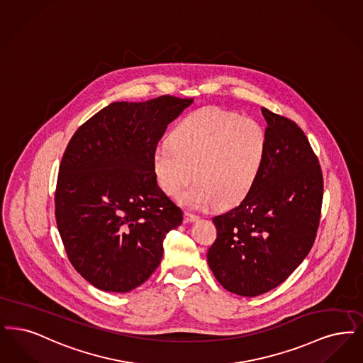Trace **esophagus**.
Segmentation results:
<instances>
[{
    "mask_svg": "<svg viewBox=\"0 0 363 363\" xmlns=\"http://www.w3.org/2000/svg\"><path fill=\"white\" fill-rule=\"evenodd\" d=\"M199 220V216L192 213H184V222H194Z\"/></svg>",
    "mask_w": 363,
    "mask_h": 363,
    "instance_id": "34e87169",
    "label": "esophagus"
}]
</instances>
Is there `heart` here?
I'll list each match as a JSON object with an SVG mask.
<instances>
[{"mask_svg": "<svg viewBox=\"0 0 363 363\" xmlns=\"http://www.w3.org/2000/svg\"><path fill=\"white\" fill-rule=\"evenodd\" d=\"M267 156V133L252 118L220 107L192 112L174 127L171 141L153 156L158 186L174 196L195 177L182 196L183 205L229 207L252 189Z\"/></svg>", "mask_w": 363, "mask_h": 363, "instance_id": "b5f03b06", "label": "heart"}]
</instances>
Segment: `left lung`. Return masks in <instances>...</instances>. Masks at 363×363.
<instances>
[{"label": "left lung", "mask_w": 363, "mask_h": 363, "mask_svg": "<svg viewBox=\"0 0 363 363\" xmlns=\"http://www.w3.org/2000/svg\"><path fill=\"white\" fill-rule=\"evenodd\" d=\"M267 156L240 205L216 216L207 262L230 293L256 297L284 282L311 251L323 203V172L296 122L262 108Z\"/></svg>", "instance_id": "left-lung-1"}]
</instances>
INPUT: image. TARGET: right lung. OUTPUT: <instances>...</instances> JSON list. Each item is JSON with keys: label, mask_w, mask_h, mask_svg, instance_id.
Masks as SVG:
<instances>
[{"label": "right lung", "mask_w": 363, "mask_h": 363, "mask_svg": "<svg viewBox=\"0 0 363 363\" xmlns=\"http://www.w3.org/2000/svg\"><path fill=\"white\" fill-rule=\"evenodd\" d=\"M192 99L116 101L77 128L55 189V220L66 255L84 279L127 293L161 263L165 236L183 221L158 187L153 156Z\"/></svg>", "instance_id": "1"}]
</instances>
